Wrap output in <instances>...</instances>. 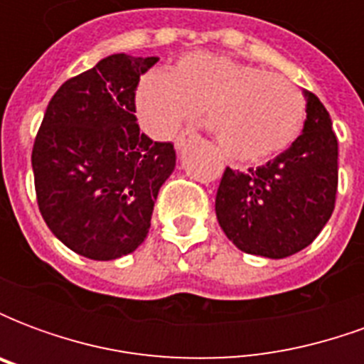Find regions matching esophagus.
<instances>
[{"label": "esophagus", "mask_w": 364, "mask_h": 364, "mask_svg": "<svg viewBox=\"0 0 364 364\" xmlns=\"http://www.w3.org/2000/svg\"><path fill=\"white\" fill-rule=\"evenodd\" d=\"M193 138H197V134H195L193 130H187V132H181V134H179V136H177V138H175V148H177V150H181L183 146H185V144H187V142H191Z\"/></svg>", "instance_id": "obj_1"}]
</instances>
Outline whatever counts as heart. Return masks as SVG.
<instances>
[{
	"label": "heart",
	"instance_id": "obj_1",
	"mask_svg": "<svg viewBox=\"0 0 364 364\" xmlns=\"http://www.w3.org/2000/svg\"><path fill=\"white\" fill-rule=\"evenodd\" d=\"M203 107L224 154L237 161L287 150L306 119V99L294 83L210 52L183 56L164 75H148L136 91L138 119L154 138L173 136Z\"/></svg>",
	"mask_w": 364,
	"mask_h": 364
}]
</instances>
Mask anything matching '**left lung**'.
Returning <instances> with one entry per match:
<instances>
[{
    "label": "left lung",
    "instance_id": "1",
    "mask_svg": "<svg viewBox=\"0 0 364 364\" xmlns=\"http://www.w3.org/2000/svg\"><path fill=\"white\" fill-rule=\"evenodd\" d=\"M302 134L281 156L247 171L224 169L216 218L237 250L271 259L310 245L328 224L337 195V136L328 109L306 91Z\"/></svg>",
    "mask_w": 364,
    "mask_h": 364
}]
</instances>
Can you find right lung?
I'll use <instances>...</instances> for the list:
<instances>
[{
  "label": "right lung",
  "mask_w": 364,
  "mask_h": 364,
  "mask_svg": "<svg viewBox=\"0 0 364 364\" xmlns=\"http://www.w3.org/2000/svg\"><path fill=\"white\" fill-rule=\"evenodd\" d=\"M158 56L112 54L60 85L33 146L38 210L72 252L119 259L148 236L159 187L175 167L171 142L136 122V90Z\"/></svg>",
  "instance_id": "1"
}]
</instances>
